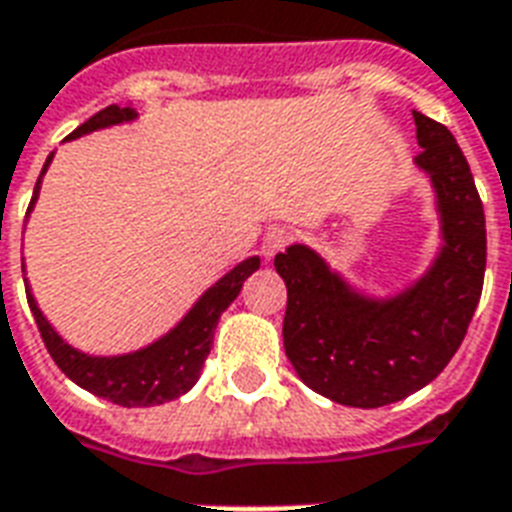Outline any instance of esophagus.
<instances>
[{"mask_svg": "<svg viewBox=\"0 0 512 512\" xmlns=\"http://www.w3.org/2000/svg\"><path fill=\"white\" fill-rule=\"evenodd\" d=\"M290 241H292L290 230H287V228H271L263 236L260 252H263L265 260H271V257H276V255H279V252H284Z\"/></svg>", "mask_w": 512, "mask_h": 512, "instance_id": "esophagus-1", "label": "esophagus"}]
</instances>
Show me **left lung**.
<instances>
[{
    "label": "left lung",
    "mask_w": 512,
    "mask_h": 512,
    "mask_svg": "<svg viewBox=\"0 0 512 512\" xmlns=\"http://www.w3.org/2000/svg\"><path fill=\"white\" fill-rule=\"evenodd\" d=\"M413 166L435 193L440 244L424 271L373 295L308 244L276 255L287 284L284 351L308 389L349 408H381L435 381L481 300L486 217L467 158L446 126L413 112Z\"/></svg>",
    "instance_id": "8db88e82"
}]
</instances>
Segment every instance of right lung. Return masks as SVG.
<instances>
[{"mask_svg": "<svg viewBox=\"0 0 512 512\" xmlns=\"http://www.w3.org/2000/svg\"><path fill=\"white\" fill-rule=\"evenodd\" d=\"M136 117H139V112L131 104H126V107L109 104L107 109L96 112L91 120H85L83 126L74 128L72 134L66 136V142L93 134V131L134 123ZM53 155L56 152H50L48 161L42 166L26 217L34 212L39 190H42V177L48 174ZM257 268H260L257 255L233 265L222 279H217L209 290H204V295L187 308L185 317L179 319L171 330H166L161 338H155L142 349L126 351V354H88V351L72 346L66 338L58 335L56 327L50 325L48 317L42 314L26 276H23V284H26V298H29V308L39 333H42V341L48 346L50 357L56 360L58 368L66 373V378H72L74 384L83 386L85 392L104 397L109 403L123 405V408H150V405L171 403V400H177L193 389L195 381L201 378L209 349H212L214 330H217L222 311L236 300L244 282ZM23 271H26V265H23Z\"/></svg>", "mask_w": 512, "mask_h": 512, "instance_id": "right-lung-1", "label": "right lung"}]
</instances>
